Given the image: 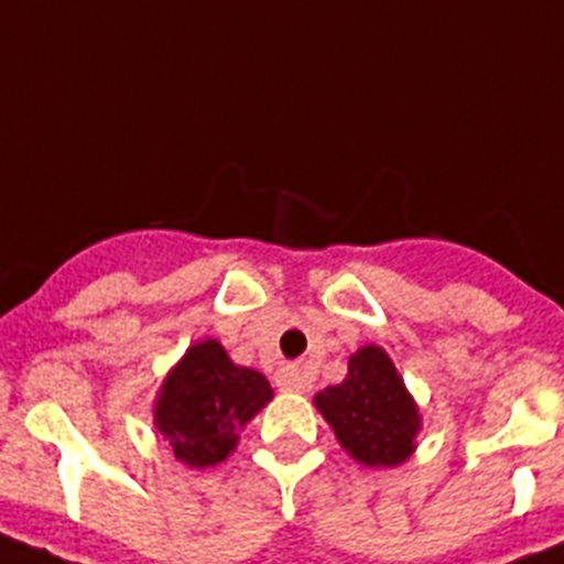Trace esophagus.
<instances>
[{
	"label": "esophagus",
	"mask_w": 564,
	"mask_h": 564,
	"mask_svg": "<svg viewBox=\"0 0 564 564\" xmlns=\"http://www.w3.org/2000/svg\"><path fill=\"white\" fill-rule=\"evenodd\" d=\"M276 386L285 391H296V394H304V391L313 389V377L302 369H279L276 371Z\"/></svg>",
	"instance_id": "obj_1"
}]
</instances>
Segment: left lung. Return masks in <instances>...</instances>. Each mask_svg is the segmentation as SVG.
I'll return each mask as SVG.
<instances>
[{"label": "left lung", "mask_w": 564, "mask_h": 564, "mask_svg": "<svg viewBox=\"0 0 564 564\" xmlns=\"http://www.w3.org/2000/svg\"><path fill=\"white\" fill-rule=\"evenodd\" d=\"M313 402L340 447L364 467H400L416 451L420 405L383 346H360L349 355L344 380L318 391Z\"/></svg>", "instance_id": "obj_1"}]
</instances>
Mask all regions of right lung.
I'll return each mask as SVG.
<instances>
[{
    "label": "right lung",
    "instance_id": "add662e5",
    "mask_svg": "<svg viewBox=\"0 0 564 564\" xmlns=\"http://www.w3.org/2000/svg\"><path fill=\"white\" fill-rule=\"evenodd\" d=\"M273 400L265 375L237 366L215 338H200L167 371L153 425L170 444L175 462L206 469L237 451L240 431Z\"/></svg>",
    "mask_w": 564,
    "mask_h": 564
}]
</instances>
